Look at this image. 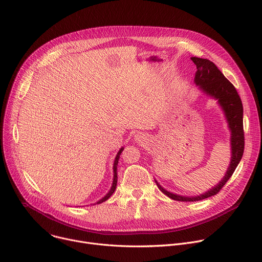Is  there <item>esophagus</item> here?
<instances>
[{"label": "esophagus", "instance_id": "34e87169", "mask_svg": "<svg viewBox=\"0 0 262 262\" xmlns=\"http://www.w3.org/2000/svg\"><path fill=\"white\" fill-rule=\"evenodd\" d=\"M147 140H148V137H147V135H146L145 133L139 132V133H137V134L135 135V141H136L137 143L143 144V143L147 142Z\"/></svg>", "mask_w": 262, "mask_h": 262}]
</instances>
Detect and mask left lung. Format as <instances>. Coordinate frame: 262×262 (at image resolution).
Masks as SVG:
<instances>
[{"mask_svg": "<svg viewBox=\"0 0 262 262\" xmlns=\"http://www.w3.org/2000/svg\"><path fill=\"white\" fill-rule=\"evenodd\" d=\"M192 61L196 64L197 71L195 73L194 83L198 86V89L206 96L215 99L217 104L222 108L224 116L228 124L230 130V147H231V159L225 176L221 181L207 192L197 195V196H182L171 193L164 189L163 186L155 179L158 188L169 198L177 201L194 202L203 200L205 198L211 197L219 193L228 179L232 176L237 165L239 164L245 148V136H244V125H243V115L244 108L241 97L234 88V86L224 77V74L219 70V68L207 59L192 57Z\"/></svg>", "mask_w": 262, "mask_h": 262, "instance_id": "obj_1", "label": "left lung"}]
</instances>
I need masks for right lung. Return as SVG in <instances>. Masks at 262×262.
<instances>
[{
    "label": "right lung",
    "mask_w": 262,
    "mask_h": 262,
    "mask_svg": "<svg viewBox=\"0 0 262 262\" xmlns=\"http://www.w3.org/2000/svg\"><path fill=\"white\" fill-rule=\"evenodd\" d=\"M123 147H121L120 149H119V151L117 152V155H116V157H115V160H114V164H113V173H114V176H113V182H112V186H111V189H110V191L107 192V194H105L101 199H99L97 202H95L94 204H100V203H102V202H104L105 200H107L112 195H113V193L115 192V190H116V186H117V178H118V176H117V165H118V161H119V158H120V155H121V152L123 151Z\"/></svg>",
    "instance_id": "obj_1"
}]
</instances>
